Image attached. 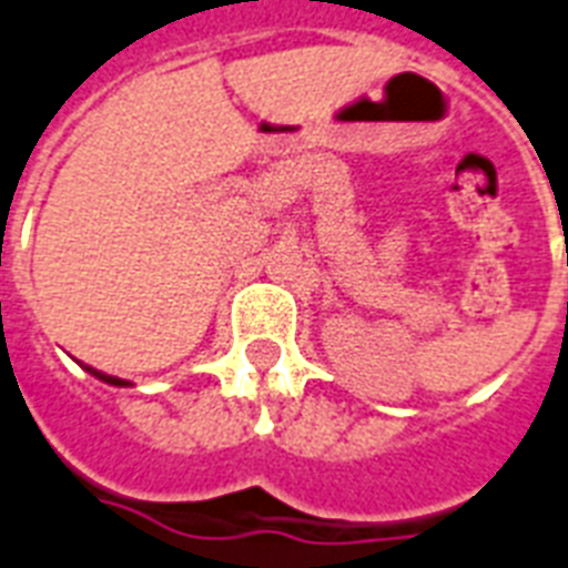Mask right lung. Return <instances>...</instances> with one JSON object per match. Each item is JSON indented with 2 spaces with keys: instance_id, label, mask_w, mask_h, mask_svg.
<instances>
[{
  "instance_id": "1",
  "label": "right lung",
  "mask_w": 568,
  "mask_h": 568,
  "mask_svg": "<svg viewBox=\"0 0 568 568\" xmlns=\"http://www.w3.org/2000/svg\"><path fill=\"white\" fill-rule=\"evenodd\" d=\"M88 373H91V376H97V379H103V382H109V385H121V388H124V385H130V382L126 379H118V376H105V373H100V371H94V367H85Z\"/></svg>"
}]
</instances>
